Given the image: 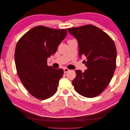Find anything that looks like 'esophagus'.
<instances>
[{"label": "esophagus", "instance_id": "34e87169", "mask_svg": "<svg viewBox=\"0 0 130 130\" xmlns=\"http://www.w3.org/2000/svg\"><path fill=\"white\" fill-rule=\"evenodd\" d=\"M63 70H64V73L65 74L67 73L68 71H69V70L67 69V68H64V69Z\"/></svg>", "mask_w": 130, "mask_h": 130}]
</instances>
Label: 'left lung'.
Instances as JSON below:
<instances>
[{"mask_svg": "<svg viewBox=\"0 0 130 130\" xmlns=\"http://www.w3.org/2000/svg\"><path fill=\"white\" fill-rule=\"evenodd\" d=\"M69 32L78 41L79 56L88 69L75 70L76 77L72 83L77 93L93 98L101 94L113 77L116 69V48L107 33L92 25L71 27Z\"/></svg>", "mask_w": 130, "mask_h": 130, "instance_id": "1", "label": "left lung"}]
</instances>
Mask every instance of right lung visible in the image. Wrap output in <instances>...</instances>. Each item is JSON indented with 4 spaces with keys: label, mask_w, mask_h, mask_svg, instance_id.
Segmentation results:
<instances>
[{
    "label": "right lung",
    "mask_w": 130,
    "mask_h": 130,
    "mask_svg": "<svg viewBox=\"0 0 130 130\" xmlns=\"http://www.w3.org/2000/svg\"><path fill=\"white\" fill-rule=\"evenodd\" d=\"M67 33V29L38 26L17 42L14 55L17 74L30 94L38 99L50 98L57 90L63 70L48 66L47 59L56 53Z\"/></svg>",
    "instance_id": "obj_1"
}]
</instances>
